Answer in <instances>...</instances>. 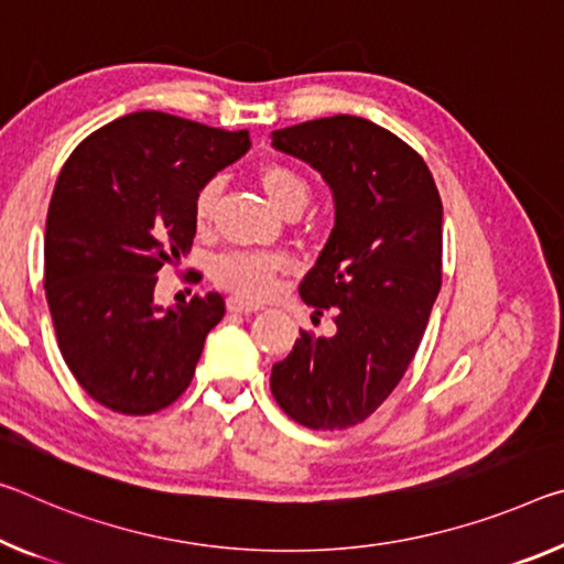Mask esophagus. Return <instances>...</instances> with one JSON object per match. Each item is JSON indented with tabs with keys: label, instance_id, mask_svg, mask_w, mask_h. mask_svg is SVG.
I'll use <instances>...</instances> for the list:
<instances>
[{
	"label": "esophagus",
	"instance_id": "34e87169",
	"mask_svg": "<svg viewBox=\"0 0 564 564\" xmlns=\"http://www.w3.org/2000/svg\"><path fill=\"white\" fill-rule=\"evenodd\" d=\"M228 311H230V314L250 316V314H258V311H261V306H253V303H246V301H240V299H228Z\"/></svg>",
	"mask_w": 564,
	"mask_h": 564
}]
</instances>
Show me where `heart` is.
Wrapping results in <instances>:
<instances>
[{"mask_svg": "<svg viewBox=\"0 0 564 564\" xmlns=\"http://www.w3.org/2000/svg\"><path fill=\"white\" fill-rule=\"evenodd\" d=\"M258 183L275 208L283 216L296 218L311 200L308 177L289 163L268 160L256 170ZM223 183L218 177L205 181L193 195V223L205 234L216 220ZM289 268L285 258L279 253H263V250H230L220 253L210 263V281L218 289L234 293L240 301H265L275 291V281Z\"/></svg>", "mask_w": 564, "mask_h": 564, "instance_id": "heart-1", "label": "heart"}]
</instances>
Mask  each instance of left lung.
I'll return each instance as SVG.
<instances>
[{
  "mask_svg": "<svg viewBox=\"0 0 564 564\" xmlns=\"http://www.w3.org/2000/svg\"><path fill=\"white\" fill-rule=\"evenodd\" d=\"M271 140L314 165L336 200L328 243L299 285L336 330L301 328L273 364L271 391L293 422L348 429L387 401L422 344L442 289V198L414 148L356 115L291 124Z\"/></svg>",
  "mask_w": 564,
  "mask_h": 564,
  "instance_id": "1",
  "label": "left lung"
}]
</instances>
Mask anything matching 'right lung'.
Listing matches in <instances>:
<instances>
[{"label":"right lung","instance_id":"obj_1","mask_svg":"<svg viewBox=\"0 0 564 564\" xmlns=\"http://www.w3.org/2000/svg\"><path fill=\"white\" fill-rule=\"evenodd\" d=\"M248 148V130L142 110L102 124L62 165L44 228V293L62 359L97 404L145 416L191 387L226 301L195 293L158 308V271L193 246L195 191Z\"/></svg>","mask_w":564,"mask_h":564}]
</instances>
